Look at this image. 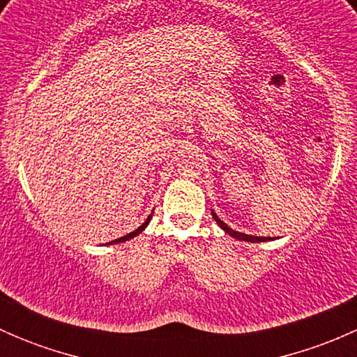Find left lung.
Masks as SVG:
<instances>
[{"instance_id": "8db88e82", "label": "left lung", "mask_w": 357, "mask_h": 357, "mask_svg": "<svg viewBox=\"0 0 357 357\" xmlns=\"http://www.w3.org/2000/svg\"><path fill=\"white\" fill-rule=\"evenodd\" d=\"M211 212H212V218H214V221L219 225V228L225 229V231L228 233V235H231L233 238L243 240V242H252V243H255V242H269V240H275V238H271V236H254V235H247V233H240V231H236V229H231L228 225H226L225 221H222V219H219V215L215 214L214 211H211Z\"/></svg>"}]
</instances>
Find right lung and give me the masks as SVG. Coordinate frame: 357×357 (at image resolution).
<instances>
[{
    "label": "right lung",
    "instance_id": "right-lung-1",
    "mask_svg": "<svg viewBox=\"0 0 357 357\" xmlns=\"http://www.w3.org/2000/svg\"><path fill=\"white\" fill-rule=\"evenodd\" d=\"M153 214V212H152ZM152 214L149 215V218L145 219V222H143L142 226H138V228L135 229V231H131V233H128V235H124V236H121V238H115V240H112V242H109V243H105V245H114V243H122V242H128V240H131V238H135L136 235H139V233L143 231V229L146 228V226H149V222H150V219H152Z\"/></svg>",
    "mask_w": 357,
    "mask_h": 357
}]
</instances>
